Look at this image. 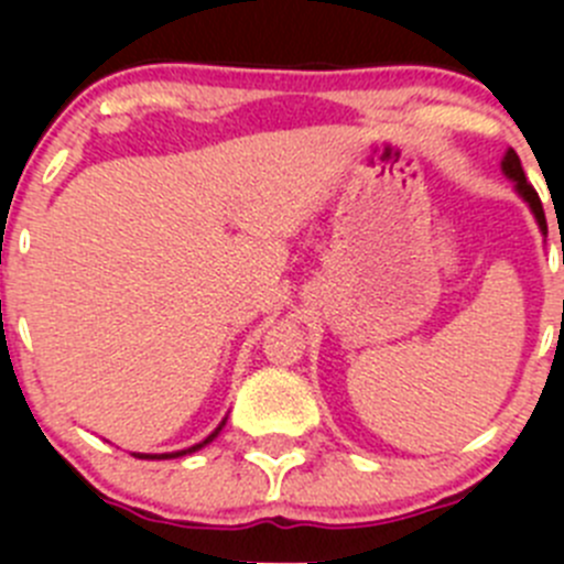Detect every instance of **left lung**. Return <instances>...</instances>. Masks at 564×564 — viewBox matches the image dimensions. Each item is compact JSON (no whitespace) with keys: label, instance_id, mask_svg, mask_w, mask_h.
I'll list each match as a JSON object with an SVG mask.
<instances>
[{"label":"left lung","instance_id":"1","mask_svg":"<svg viewBox=\"0 0 564 564\" xmlns=\"http://www.w3.org/2000/svg\"><path fill=\"white\" fill-rule=\"evenodd\" d=\"M502 172L508 174L510 180H516V187H519V193H521V196L527 198L529 207H532V213H534V218H538L540 229L545 231V213H543V202H540L538 191H534V187L529 185V182H527L524 169H521V158L516 155V150H508V155H505V161H502Z\"/></svg>","mask_w":564,"mask_h":564}]
</instances>
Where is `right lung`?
I'll use <instances>...</instances> for the list:
<instances>
[{
	"label": "right lung",
	"mask_w": 564,
	"mask_h": 564,
	"mask_svg": "<svg viewBox=\"0 0 564 564\" xmlns=\"http://www.w3.org/2000/svg\"><path fill=\"white\" fill-rule=\"evenodd\" d=\"M220 429H224V423H220V425H218V429H215V431H213V434H209V436H207V440H204V442H202V445L191 447V451H180V453H172V456H169V453H163V456H139V458H176V456H185V453H196V451H198V447H204V445H207V442H213V440H215V436H218V431H220Z\"/></svg>",
	"instance_id": "right-lung-1"
}]
</instances>
